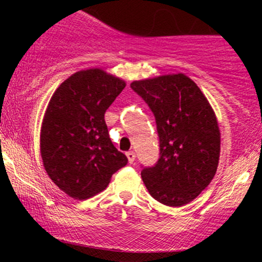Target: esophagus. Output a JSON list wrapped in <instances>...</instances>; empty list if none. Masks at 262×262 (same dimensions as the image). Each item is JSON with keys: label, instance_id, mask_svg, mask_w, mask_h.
<instances>
[{"label": "esophagus", "instance_id": "esophagus-1", "mask_svg": "<svg viewBox=\"0 0 262 262\" xmlns=\"http://www.w3.org/2000/svg\"><path fill=\"white\" fill-rule=\"evenodd\" d=\"M125 155H127L128 161L130 162V164H133L134 160H135V152H134V151H128Z\"/></svg>", "mask_w": 262, "mask_h": 262}]
</instances>
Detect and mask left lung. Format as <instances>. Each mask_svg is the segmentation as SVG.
Segmentation results:
<instances>
[{
	"mask_svg": "<svg viewBox=\"0 0 262 262\" xmlns=\"http://www.w3.org/2000/svg\"><path fill=\"white\" fill-rule=\"evenodd\" d=\"M132 90L155 116L160 158L141 179L156 201L181 207L193 201L217 172L221 132L214 111L185 74L134 81Z\"/></svg>",
	"mask_w": 262,
	"mask_h": 262,
	"instance_id": "8db88e82",
	"label": "left lung"
}]
</instances>
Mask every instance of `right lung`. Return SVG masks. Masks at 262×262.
Returning <instances> with one entry per match:
<instances>
[{
	"instance_id": "right-lung-1",
	"label": "right lung",
	"mask_w": 262,
	"mask_h": 262,
	"mask_svg": "<svg viewBox=\"0 0 262 262\" xmlns=\"http://www.w3.org/2000/svg\"><path fill=\"white\" fill-rule=\"evenodd\" d=\"M125 82L101 69L77 71L50 98L40 130L48 176L66 194L86 200L103 191L127 156L113 145L104 113Z\"/></svg>"
}]
</instances>
